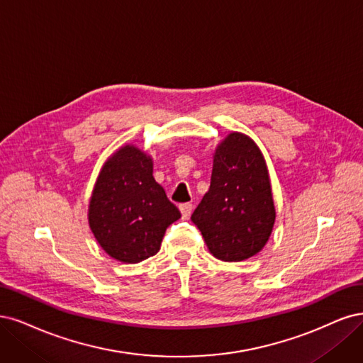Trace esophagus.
I'll return each mask as SVG.
<instances>
[{"mask_svg":"<svg viewBox=\"0 0 363 363\" xmlns=\"http://www.w3.org/2000/svg\"><path fill=\"white\" fill-rule=\"evenodd\" d=\"M179 209H181L182 218H184V220H186V218H190V216H191L193 205H191V203H182V205H179Z\"/></svg>","mask_w":363,"mask_h":363,"instance_id":"esophagus-1","label":"esophagus"}]
</instances>
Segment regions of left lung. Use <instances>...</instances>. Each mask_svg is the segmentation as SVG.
Masks as SVG:
<instances>
[{
  "mask_svg": "<svg viewBox=\"0 0 363 363\" xmlns=\"http://www.w3.org/2000/svg\"><path fill=\"white\" fill-rule=\"evenodd\" d=\"M276 220L270 174L261 149L230 133L214 150L211 185L191 221L217 259L240 262L259 253Z\"/></svg>",
  "mask_w": 363,
  "mask_h": 363,
  "instance_id": "8db88e82",
  "label": "left lung"
}]
</instances>
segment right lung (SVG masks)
Returning a JSON list of instances; mask_svg holds the SVG:
<instances>
[{"label": "right lung", "mask_w": 363, "mask_h": 363, "mask_svg": "<svg viewBox=\"0 0 363 363\" xmlns=\"http://www.w3.org/2000/svg\"><path fill=\"white\" fill-rule=\"evenodd\" d=\"M152 173V157L125 145L104 162L93 186L89 226L105 253L123 264L158 253L166 229L181 218Z\"/></svg>", "instance_id": "1"}]
</instances>
